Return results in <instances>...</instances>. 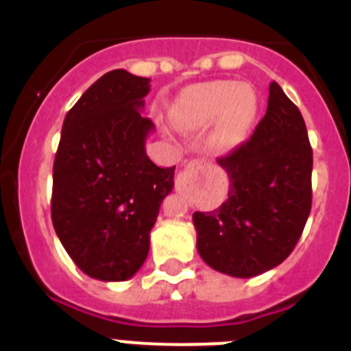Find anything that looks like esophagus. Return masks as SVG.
I'll return each instance as SVG.
<instances>
[{
	"label": "esophagus",
	"mask_w": 351,
	"mask_h": 351,
	"mask_svg": "<svg viewBox=\"0 0 351 351\" xmlns=\"http://www.w3.org/2000/svg\"><path fill=\"white\" fill-rule=\"evenodd\" d=\"M204 170V163L200 160H193L190 161L188 165H186L184 170L178 173V178H176V190L184 191L188 190L193 181L197 179V176Z\"/></svg>",
	"instance_id": "obj_1"
}]
</instances>
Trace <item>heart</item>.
<instances>
[{"label": "heart", "mask_w": 351, "mask_h": 351, "mask_svg": "<svg viewBox=\"0 0 351 351\" xmlns=\"http://www.w3.org/2000/svg\"><path fill=\"white\" fill-rule=\"evenodd\" d=\"M256 114V96L250 86L214 80L191 86L173 105V119L184 128H206L218 119L210 147L225 153L246 137Z\"/></svg>", "instance_id": "obj_1"}]
</instances>
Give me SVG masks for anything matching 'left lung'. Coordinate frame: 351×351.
Instances as JSON below:
<instances>
[{
	"label": "left lung",
	"instance_id": "left-lung-1",
	"mask_svg": "<svg viewBox=\"0 0 351 351\" xmlns=\"http://www.w3.org/2000/svg\"><path fill=\"white\" fill-rule=\"evenodd\" d=\"M230 178L228 198L195 213L197 250L214 271L253 278L280 265L311 213L313 149L299 108L278 82L250 141L218 158Z\"/></svg>",
	"mask_w": 351,
	"mask_h": 351
}]
</instances>
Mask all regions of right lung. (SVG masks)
<instances>
[{
	"instance_id": "obj_1",
	"label": "right lung",
	"mask_w": 351,
	"mask_h": 351,
	"mask_svg": "<svg viewBox=\"0 0 351 351\" xmlns=\"http://www.w3.org/2000/svg\"><path fill=\"white\" fill-rule=\"evenodd\" d=\"M145 77L112 70L96 80L64 117L52 170V225L84 274L130 280L149 253V234L173 169L154 165L142 116Z\"/></svg>"
}]
</instances>
